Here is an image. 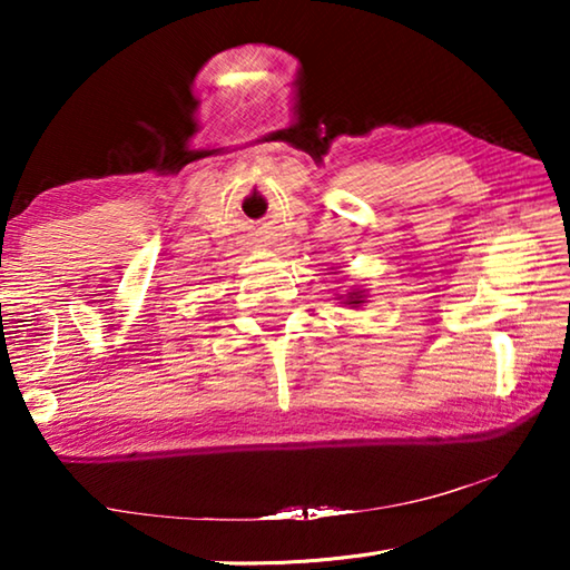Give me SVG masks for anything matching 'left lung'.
<instances>
[{
	"label": "left lung",
	"instance_id": "8db88e82",
	"mask_svg": "<svg viewBox=\"0 0 570 570\" xmlns=\"http://www.w3.org/2000/svg\"><path fill=\"white\" fill-rule=\"evenodd\" d=\"M350 304H362V296H360V294H356V292H354V294H352V296H350Z\"/></svg>",
	"mask_w": 570,
	"mask_h": 570
}]
</instances>
